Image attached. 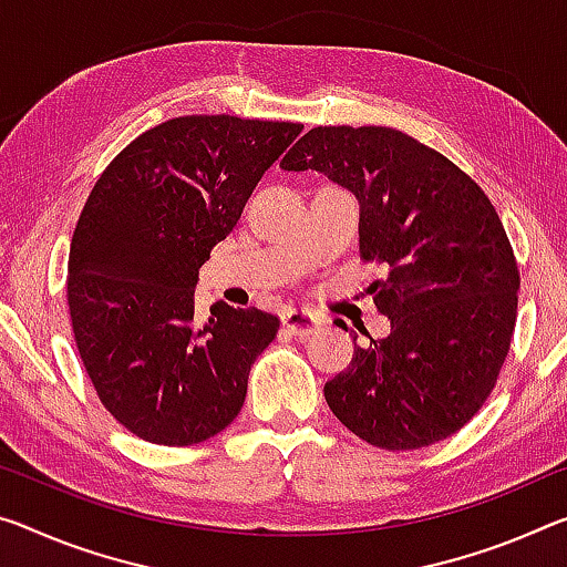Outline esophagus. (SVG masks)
I'll return each instance as SVG.
<instances>
[{
    "instance_id": "esophagus-1",
    "label": "esophagus",
    "mask_w": 567,
    "mask_h": 567,
    "mask_svg": "<svg viewBox=\"0 0 567 567\" xmlns=\"http://www.w3.org/2000/svg\"><path fill=\"white\" fill-rule=\"evenodd\" d=\"M282 322L287 326V330L295 332V336H300V338H308V336H312V332L320 330V318L316 316V312H310L305 308L287 310Z\"/></svg>"
}]
</instances>
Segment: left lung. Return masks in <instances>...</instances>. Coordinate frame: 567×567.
<instances>
[{
  "mask_svg": "<svg viewBox=\"0 0 567 567\" xmlns=\"http://www.w3.org/2000/svg\"><path fill=\"white\" fill-rule=\"evenodd\" d=\"M280 166L353 192L361 259L389 269L368 290L391 336L355 346L326 383L330 411L389 452L456 434L497 383L517 320V259L487 194L439 151L383 125H318Z\"/></svg>",
  "mask_w": 567,
  "mask_h": 567,
  "instance_id": "obj_1",
  "label": "left lung"
}]
</instances>
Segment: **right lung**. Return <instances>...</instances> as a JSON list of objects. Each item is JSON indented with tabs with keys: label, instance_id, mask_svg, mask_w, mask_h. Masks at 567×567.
I'll list each match as a JSON object with an SVG mask.
<instances>
[{
	"label": "right lung",
	"instance_id": "obj_1",
	"mask_svg": "<svg viewBox=\"0 0 567 567\" xmlns=\"http://www.w3.org/2000/svg\"><path fill=\"white\" fill-rule=\"evenodd\" d=\"M300 123L182 115L141 133L97 178L70 241L78 353L111 416L143 442L192 446L227 429L280 318L194 287Z\"/></svg>",
	"mask_w": 567,
	"mask_h": 567
}]
</instances>
